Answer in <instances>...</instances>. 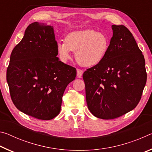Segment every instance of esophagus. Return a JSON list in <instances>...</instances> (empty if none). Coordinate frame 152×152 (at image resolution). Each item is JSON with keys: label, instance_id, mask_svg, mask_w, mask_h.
<instances>
[{"label": "esophagus", "instance_id": "34e87169", "mask_svg": "<svg viewBox=\"0 0 152 152\" xmlns=\"http://www.w3.org/2000/svg\"><path fill=\"white\" fill-rule=\"evenodd\" d=\"M82 74H83V70H81V69H77V76H78V78H81Z\"/></svg>", "mask_w": 152, "mask_h": 152}]
</instances>
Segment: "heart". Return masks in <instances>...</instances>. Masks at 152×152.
I'll return each instance as SVG.
<instances>
[{
    "label": "heart",
    "mask_w": 152,
    "mask_h": 152,
    "mask_svg": "<svg viewBox=\"0 0 152 152\" xmlns=\"http://www.w3.org/2000/svg\"><path fill=\"white\" fill-rule=\"evenodd\" d=\"M109 47V42L104 33L85 29L71 32L65 42H59L56 50L60 59L66 61L70 57V51H75V59L82 66L96 65L103 60Z\"/></svg>",
    "instance_id": "heart-1"
}]
</instances>
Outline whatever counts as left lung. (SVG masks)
I'll return each instance as SVG.
<instances>
[{"mask_svg":"<svg viewBox=\"0 0 152 152\" xmlns=\"http://www.w3.org/2000/svg\"><path fill=\"white\" fill-rule=\"evenodd\" d=\"M104 58L83 74L90 111L102 119H116L135 109L147 81L144 56L124 25H112Z\"/></svg>","mask_w":152,"mask_h":152,"instance_id":"8db88e82","label":"left lung"}]
</instances>
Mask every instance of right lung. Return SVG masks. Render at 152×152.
<instances>
[{
    "label": "right lung",
    "instance_id": "right-lung-1",
    "mask_svg": "<svg viewBox=\"0 0 152 152\" xmlns=\"http://www.w3.org/2000/svg\"><path fill=\"white\" fill-rule=\"evenodd\" d=\"M53 27L30 24L12 51L7 70L11 100L25 114L50 120L60 113L64 91L76 69L59 60Z\"/></svg>",
    "mask_w": 152,
    "mask_h": 152
}]
</instances>
